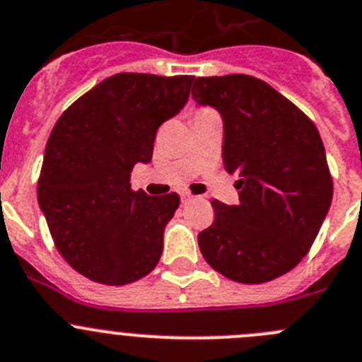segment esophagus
Instances as JSON below:
<instances>
[{"mask_svg": "<svg viewBox=\"0 0 362 362\" xmlns=\"http://www.w3.org/2000/svg\"><path fill=\"white\" fill-rule=\"evenodd\" d=\"M192 194H187V192H182L180 194V200H182V204H187V202H191L192 200Z\"/></svg>", "mask_w": 362, "mask_h": 362, "instance_id": "esophagus-1", "label": "esophagus"}]
</instances>
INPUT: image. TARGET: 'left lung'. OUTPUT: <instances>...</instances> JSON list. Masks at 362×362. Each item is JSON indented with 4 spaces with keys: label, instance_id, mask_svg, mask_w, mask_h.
Segmentation results:
<instances>
[{
    "label": "left lung",
    "instance_id": "1",
    "mask_svg": "<svg viewBox=\"0 0 362 362\" xmlns=\"http://www.w3.org/2000/svg\"><path fill=\"white\" fill-rule=\"evenodd\" d=\"M192 82V100L221 116L225 170L239 177V204L212 202L214 223L198 245L227 279L268 282L305 257L332 204L322 137L262 80L227 74Z\"/></svg>",
    "mask_w": 362,
    "mask_h": 362
}]
</instances>
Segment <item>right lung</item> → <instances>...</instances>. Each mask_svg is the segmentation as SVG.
Here are the masks:
<instances>
[{
	"instance_id": "1",
	"label": "right lung",
	"mask_w": 362,
	"mask_h": 362,
	"mask_svg": "<svg viewBox=\"0 0 362 362\" xmlns=\"http://www.w3.org/2000/svg\"><path fill=\"white\" fill-rule=\"evenodd\" d=\"M192 76L119 73L60 116L44 151L37 200L60 255L107 286L143 279L157 266L164 228L180 198L132 191L158 127L189 100Z\"/></svg>"
}]
</instances>
